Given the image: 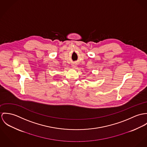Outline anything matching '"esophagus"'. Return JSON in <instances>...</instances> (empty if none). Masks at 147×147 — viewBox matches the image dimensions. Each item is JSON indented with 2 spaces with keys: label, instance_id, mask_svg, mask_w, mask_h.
I'll return each instance as SVG.
<instances>
[{
  "label": "esophagus",
  "instance_id": "obj_1",
  "mask_svg": "<svg viewBox=\"0 0 147 147\" xmlns=\"http://www.w3.org/2000/svg\"><path fill=\"white\" fill-rule=\"evenodd\" d=\"M76 65H74V64H73V65H72V67H76Z\"/></svg>",
  "mask_w": 147,
  "mask_h": 147
}]
</instances>
